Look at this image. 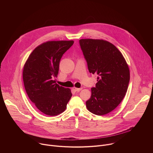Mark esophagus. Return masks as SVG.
Here are the masks:
<instances>
[{"label":"esophagus","instance_id":"34e87169","mask_svg":"<svg viewBox=\"0 0 153 153\" xmlns=\"http://www.w3.org/2000/svg\"><path fill=\"white\" fill-rule=\"evenodd\" d=\"M73 90L74 91H77V92H79L80 90H82V88H76V87H73Z\"/></svg>","mask_w":153,"mask_h":153}]
</instances>
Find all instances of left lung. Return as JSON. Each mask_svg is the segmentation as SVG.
<instances>
[{
  "mask_svg": "<svg viewBox=\"0 0 153 153\" xmlns=\"http://www.w3.org/2000/svg\"><path fill=\"white\" fill-rule=\"evenodd\" d=\"M89 72L97 75L91 96L86 102L89 111L97 116L110 113L120 103L127 91L129 70L122 54L104 40H79Z\"/></svg>",
  "mask_w": 153,
  "mask_h": 153,
  "instance_id": "8db88e82",
  "label": "left lung"
}]
</instances>
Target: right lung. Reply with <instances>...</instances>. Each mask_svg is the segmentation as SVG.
Instances as JSON below:
<instances>
[{
	"label": "right lung",
	"mask_w": 153,
	"mask_h": 153,
	"mask_svg": "<svg viewBox=\"0 0 153 153\" xmlns=\"http://www.w3.org/2000/svg\"><path fill=\"white\" fill-rule=\"evenodd\" d=\"M73 40L48 41L37 47L24 67L23 80L26 92L43 114L57 116L67 108L72 94L70 89L56 83L59 63Z\"/></svg>",
	"instance_id": "add662e5"
}]
</instances>
